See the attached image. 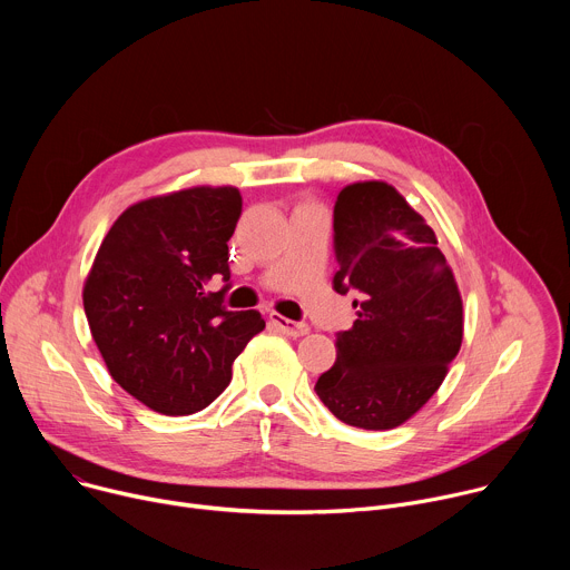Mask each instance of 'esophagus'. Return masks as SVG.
Segmentation results:
<instances>
[{"label":"esophagus","instance_id":"esophagus-1","mask_svg":"<svg viewBox=\"0 0 570 570\" xmlns=\"http://www.w3.org/2000/svg\"><path fill=\"white\" fill-rule=\"evenodd\" d=\"M271 322L275 324V327H277L282 334H286V336H291V338H299V336H306V334H308V324H306V322H293V320L279 315V313H271Z\"/></svg>","mask_w":570,"mask_h":570}]
</instances>
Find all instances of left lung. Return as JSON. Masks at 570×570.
<instances>
[{
    "instance_id": "obj_1",
    "label": "left lung",
    "mask_w": 570,
    "mask_h": 570,
    "mask_svg": "<svg viewBox=\"0 0 570 570\" xmlns=\"http://www.w3.org/2000/svg\"><path fill=\"white\" fill-rule=\"evenodd\" d=\"M336 293L356 320L315 392L345 424L387 431L442 385L462 345V297L435 232L387 183L347 185L334 207Z\"/></svg>"
}]
</instances>
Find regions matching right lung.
Listing matches in <instances>:
<instances>
[{"label":"right lung","mask_w":570,"mask_h":570,"mask_svg":"<svg viewBox=\"0 0 570 570\" xmlns=\"http://www.w3.org/2000/svg\"><path fill=\"white\" fill-rule=\"evenodd\" d=\"M236 187H191L130 205L106 234L83 286L92 338L110 376L161 415L198 413L227 387L232 363L264 332L259 311H227V240ZM214 278L226 286L207 292Z\"/></svg>","instance_id":"add662e5"}]
</instances>
